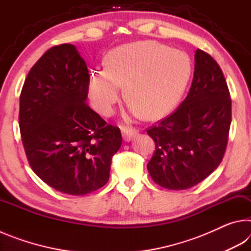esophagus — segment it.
<instances>
[{
    "instance_id": "34e87169",
    "label": "esophagus",
    "mask_w": 251,
    "mask_h": 251,
    "mask_svg": "<svg viewBox=\"0 0 251 251\" xmlns=\"http://www.w3.org/2000/svg\"><path fill=\"white\" fill-rule=\"evenodd\" d=\"M138 134V130L131 127H122V135L125 142H130L136 135Z\"/></svg>"
}]
</instances>
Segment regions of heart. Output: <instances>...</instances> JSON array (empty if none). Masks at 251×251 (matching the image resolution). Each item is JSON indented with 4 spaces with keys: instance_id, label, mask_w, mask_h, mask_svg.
I'll return each instance as SVG.
<instances>
[{
    "instance_id": "heart-1",
    "label": "heart",
    "mask_w": 251,
    "mask_h": 251,
    "mask_svg": "<svg viewBox=\"0 0 251 251\" xmlns=\"http://www.w3.org/2000/svg\"><path fill=\"white\" fill-rule=\"evenodd\" d=\"M192 75V62L180 50L155 41L124 44L106 55L105 69L87 79L91 104L108 116L120 101L122 88L133 115L158 118L180 100Z\"/></svg>"
}]
</instances>
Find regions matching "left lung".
Instances as JSON below:
<instances>
[{
	"label": "left lung",
	"instance_id": "8db88e82",
	"mask_svg": "<svg viewBox=\"0 0 251 251\" xmlns=\"http://www.w3.org/2000/svg\"><path fill=\"white\" fill-rule=\"evenodd\" d=\"M231 123V100L217 62L195 53L192 86L171 116L147 130L156 151L147 165L157 185L172 190L199 184L219 166Z\"/></svg>",
	"mask_w": 251,
	"mask_h": 251
}]
</instances>
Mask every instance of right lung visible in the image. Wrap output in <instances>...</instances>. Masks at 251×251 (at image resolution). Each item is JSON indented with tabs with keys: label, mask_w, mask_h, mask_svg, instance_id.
I'll use <instances>...</instances> for the list:
<instances>
[{
	"label": "right lung",
	"mask_w": 251,
	"mask_h": 251,
	"mask_svg": "<svg viewBox=\"0 0 251 251\" xmlns=\"http://www.w3.org/2000/svg\"><path fill=\"white\" fill-rule=\"evenodd\" d=\"M88 70L72 44L45 52L20 96V130L29 166L58 192L83 196L108 181L120 128L85 103Z\"/></svg>",
	"instance_id": "1"
}]
</instances>
